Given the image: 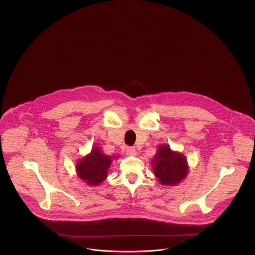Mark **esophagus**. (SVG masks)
<instances>
[{
    "label": "esophagus",
    "mask_w": 255,
    "mask_h": 255,
    "mask_svg": "<svg viewBox=\"0 0 255 255\" xmlns=\"http://www.w3.org/2000/svg\"><path fill=\"white\" fill-rule=\"evenodd\" d=\"M126 153H127L128 156H132V157L137 155V151H136L135 147H128V148L126 149Z\"/></svg>",
    "instance_id": "obj_1"
}]
</instances>
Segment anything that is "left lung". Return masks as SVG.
<instances>
[{
	"instance_id": "obj_1",
	"label": "left lung",
	"mask_w": 255,
	"mask_h": 255,
	"mask_svg": "<svg viewBox=\"0 0 255 255\" xmlns=\"http://www.w3.org/2000/svg\"><path fill=\"white\" fill-rule=\"evenodd\" d=\"M151 164L158 182L168 186L178 185L187 177L189 172L185 156L180 152L171 150L167 144L158 146Z\"/></svg>"
}]
</instances>
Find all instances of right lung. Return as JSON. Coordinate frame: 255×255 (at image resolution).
<instances>
[{
	"mask_svg": "<svg viewBox=\"0 0 255 255\" xmlns=\"http://www.w3.org/2000/svg\"><path fill=\"white\" fill-rule=\"evenodd\" d=\"M116 156L103 154L100 147L95 145L92 151L77 160L75 170L77 177L90 186H97L104 182L108 176V170Z\"/></svg>",
	"mask_w": 255,
	"mask_h": 255,
	"instance_id": "right-lung-1",
	"label": "right lung"
}]
</instances>
